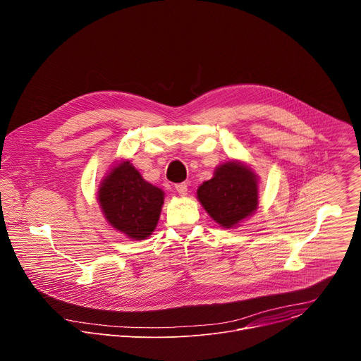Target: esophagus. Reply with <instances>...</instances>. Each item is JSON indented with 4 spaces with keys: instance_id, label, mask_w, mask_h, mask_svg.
<instances>
[{
    "instance_id": "obj_1",
    "label": "esophagus",
    "mask_w": 361,
    "mask_h": 361,
    "mask_svg": "<svg viewBox=\"0 0 361 361\" xmlns=\"http://www.w3.org/2000/svg\"><path fill=\"white\" fill-rule=\"evenodd\" d=\"M176 190L180 195H185L187 194V184L185 183H180V184H176Z\"/></svg>"
}]
</instances>
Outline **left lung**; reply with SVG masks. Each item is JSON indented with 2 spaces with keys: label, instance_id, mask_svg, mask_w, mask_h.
I'll list each match as a JSON object with an SVG mask.
<instances>
[{
  "label": "left lung",
  "instance_id": "8db88e82",
  "mask_svg": "<svg viewBox=\"0 0 361 361\" xmlns=\"http://www.w3.org/2000/svg\"><path fill=\"white\" fill-rule=\"evenodd\" d=\"M197 197L205 212L220 226L234 227L259 204L255 174L240 163L223 164L212 180L198 187Z\"/></svg>",
  "mask_w": 361,
  "mask_h": 361
}]
</instances>
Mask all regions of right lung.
<instances>
[{
    "label": "right lung",
    "instance_id": "add662e5",
    "mask_svg": "<svg viewBox=\"0 0 361 361\" xmlns=\"http://www.w3.org/2000/svg\"><path fill=\"white\" fill-rule=\"evenodd\" d=\"M98 200L109 223L130 238H147L157 226L164 192L147 183L128 163H120L101 183Z\"/></svg>",
    "mask_w": 361,
    "mask_h": 361
}]
</instances>
